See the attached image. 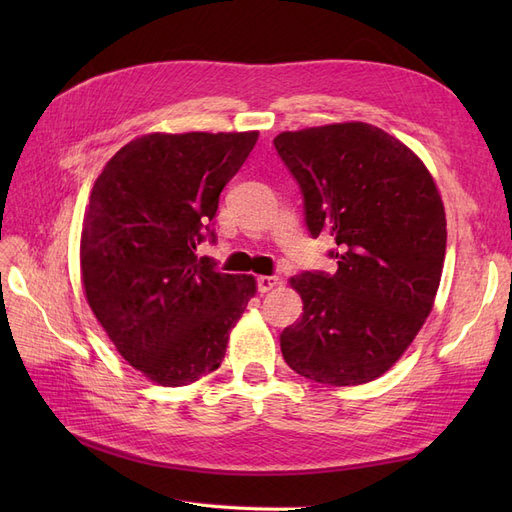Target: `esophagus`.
<instances>
[{"mask_svg": "<svg viewBox=\"0 0 512 512\" xmlns=\"http://www.w3.org/2000/svg\"><path fill=\"white\" fill-rule=\"evenodd\" d=\"M277 284H280V277H275V275H260L258 280H256L258 292H269V290H273Z\"/></svg>", "mask_w": 512, "mask_h": 512, "instance_id": "obj_1", "label": "esophagus"}]
</instances>
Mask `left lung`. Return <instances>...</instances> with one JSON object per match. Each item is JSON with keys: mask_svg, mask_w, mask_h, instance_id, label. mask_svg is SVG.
Listing matches in <instances>:
<instances>
[{"mask_svg": "<svg viewBox=\"0 0 512 512\" xmlns=\"http://www.w3.org/2000/svg\"><path fill=\"white\" fill-rule=\"evenodd\" d=\"M303 194L314 239L329 232L337 271L290 286L303 316L280 335L297 374L356 386L389 371L429 316L446 254V218L425 164L361 121L282 132L273 141Z\"/></svg>", "mask_w": 512, "mask_h": 512, "instance_id": "obj_1", "label": "left lung"}]
</instances>
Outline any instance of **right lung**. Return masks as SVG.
<instances>
[{"instance_id":"obj_1","label":"right lung","mask_w":512,"mask_h":512,"mask_svg":"<svg viewBox=\"0 0 512 512\" xmlns=\"http://www.w3.org/2000/svg\"><path fill=\"white\" fill-rule=\"evenodd\" d=\"M258 132H153L123 145L94 183L81 235L85 297L117 352L162 386L218 369L256 294L252 275L196 256L224 185Z\"/></svg>"}]
</instances>
